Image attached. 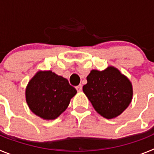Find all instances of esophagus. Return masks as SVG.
I'll use <instances>...</instances> for the list:
<instances>
[{"label":"esophagus","mask_w":154,"mask_h":154,"mask_svg":"<svg viewBox=\"0 0 154 154\" xmlns=\"http://www.w3.org/2000/svg\"><path fill=\"white\" fill-rule=\"evenodd\" d=\"M75 88L78 92H81V91L82 90V85H81V84H80V85H79L78 86H76Z\"/></svg>","instance_id":"esophagus-1"}]
</instances>
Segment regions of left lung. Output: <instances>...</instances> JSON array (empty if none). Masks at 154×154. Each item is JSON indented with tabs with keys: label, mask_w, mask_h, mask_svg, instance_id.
<instances>
[{
	"label": "left lung",
	"mask_w": 154,
	"mask_h": 154,
	"mask_svg": "<svg viewBox=\"0 0 154 154\" xmlns=\"http://www.w3.org/2000/svg\"><path fill=\"white\" fill-rule=\"evenodd\" d=\"M82 90L99 114L106 119L120 115L133 98L131 82L116 68L92 70Z\"/></svg>",
	"instance_id": "obj_1"
}]
</instances>
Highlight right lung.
<instances>
[{
  "label": "right lung",
  "mask_w": 154,
  "mask_h": 154,
  "mask_svg": "<svg viewBox=\"0 0 154 154\" xmlns=\"http://www.w3.org/2000/svg\"><path fill=\"white\" fill-rule=\"evenodd\" d=\"M77 92L66 79L51 71H39L28 82L25 97L31 112L44 119H55L69 106Z\"/></svg>",
  "instance_id": "add662e5"
}]
</instances>
